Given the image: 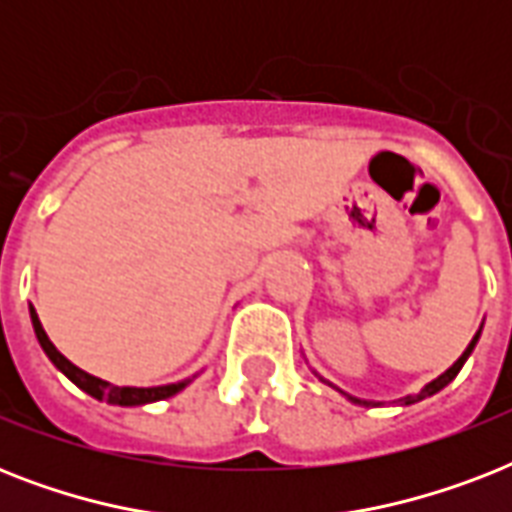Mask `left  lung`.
<instances>
[{
  "label": "left lung",
  "instance_id": "obj_1",
  "mask_svg": "<svg viewBox=\"0 0 512 512\" xmlns=\"http://www.w3.org/2000/svg\"><path fill=\"white\" fill-rule=\"evenodd\" d=\"M481 329H484V324H481ZM481 329H478L476 335H473V340H470V345H468V348L462 350V356L457 358V361H454V364L449 366V369H446L444 374H438L436 380H433V382H428V385H425V388H422L420 393H414V396H404V398H398V404H401V406L417 404V401H422V398H428V396H436L438 390H444L446 385H449V382H452L454 377H457V374H460L462 364H465V361H468V356H470V353H473V348H476L478 337H481ZM313 374H316V377H319L321 382H327L329 388H335L337 393H342V396L348 398L350 404H358V406H380V404H385V401H366V398H356V396H350V393H345V390H340V388H337V385H332V382H329V380H324V377H321L319 372H313Z\"/></svg>",
  "mask_w": 512,
  "mask_h": 512
}]
</instances>
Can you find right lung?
<instances>
[{"instance_id": "right-lung-1", "label": "right lung", "mask_w": 512, "mask_h": 512, "mask_svg": "<svg viewBox=\"0 0 512 512\" xmlns=\"http://www.w3.org/2000/svg\"><path fill=\"white\" fill-rule=\"evenodd\" d=\"M28 313H31V324H34V332H36V340L42 345V350L47 353L52 364L58 366L60 372L66 374L68 380L74 382L76 388H82L84 393H90L92 398H98V401H108V404L114 406H143V404H154V401H162V398H170L175 393L185 388V385H191L193 377H185L180 382H170V385H154V388H132V385H111V382L100 380L95 374L84 372L79 369L76 364H71L63 353H60L55 345L50 342L47 332H44L42 321L36 316L34 305H28Z\"/></svg>"}]
</instances>
